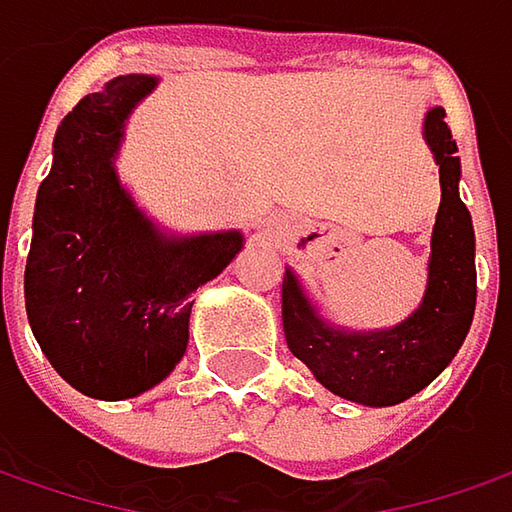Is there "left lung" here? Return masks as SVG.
<instances>
[{"label":"left lung","mask_w":512,"mask_h":512,"mask_svg":"<svg viewBox=\"0 0 512 512\" xmlns=\"http://www.w3.org/2000/svg\"><path fill=\"white\" fill-rule=\"evenodd\" d=\"M444 108L424 117L441 180L427 289L418 309L387 329H346L318 312L292 269L283 275V332L292 355L312 369L323 387L364 407H392L435 381L464 344L476 312V234L473 217L458 197L461 160L444 123Z\"/></svg>","instance_id":"left-lung-1"}]
</instances>
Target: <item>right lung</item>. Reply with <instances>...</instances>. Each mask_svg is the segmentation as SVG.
Instances as JSON below:
<instances>
[{
  "instance_id": "1",
  "label": "right lung",
  "mask_w": 512,
  "mask_h": 512,
  "mask_svg": "<svg viewBox=\"0 0 512 512\" xmlns=\"http://www.w3.org/2000/svg\"><path fill=\"white\" fill-rule=\"evenodd\" d=\"M154 88L157 77L128 74L82 97L56 128L36 191L28 323L51 367L100 401L134 398L171 375L189 346L191 295L246 243L240 229L166 232L123 186L125 123Z\"/></svg>"
}]
</instances>
